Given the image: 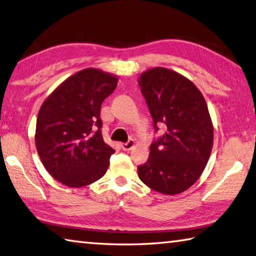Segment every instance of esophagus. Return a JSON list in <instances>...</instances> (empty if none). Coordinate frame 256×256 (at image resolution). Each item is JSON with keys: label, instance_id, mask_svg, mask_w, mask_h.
<instances>
[{"label": "esophagus", "instance_id": "obj_1", "mask_svg": "<svg viewBox=\"0 0 256 256\" xmlns=\"http://www.w3.org/2000/svg\"><path fill=\"white\" fill-rule=\"evenodd\" d=\"M134 146H136V142H134V140H128L126 143H122V148L124 151H130V150H132Z\"/></svg>", "mask_w": 256, "mask_h": 256}]
</instances>
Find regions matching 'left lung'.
<instances>
[{
	"mask_svg": "<svg viewBox=\"0 0 256 256\" xmlns=\"http://www.w3.org/2000/svg\"><path fill=\"white\" fill-rule=\"evenodd\" d=\"M138 86L148 110L166 132L150 146L138 178L164 194H178L202 176L210 156L214 126L206 100L188 78L171 69L154 67L142 72Z\"/></svg>",
	"mask_w": 256,
	"mask_h": 256,
	"instance_id": "1",
	"label": "left lung"
}]
</instances>
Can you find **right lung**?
Here are the masks:
<instances>
[{"instance_id":"1","label":"right lung","mask_w":256,"mask_h":256,"mask_svg":"<svg viewBox=\"0 0 256 256\" xmlns=\"http://www.w3.org/2000/svg\"><path fill=\"white\" fill-rule=\"evenodd\" d=\"M113 74L86 68L62 82L40 108L36 146L46 170L80 188L103 176L115 152L102 136L100 106L118 85Z\"/></svg>"}]
</instances>
